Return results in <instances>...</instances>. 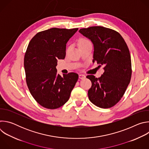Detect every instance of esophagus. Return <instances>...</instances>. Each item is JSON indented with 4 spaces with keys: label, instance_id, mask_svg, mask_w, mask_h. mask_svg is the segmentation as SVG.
Returning a JSON list of instances; mask_svg holds the SVG:
<instances>
[{
    "label": "esophagus",
    "instance_id": "1",
    "mask_svg": "<svg viewBox=\"0 0 149 149\" xmlns=\"http://www.w3.org/2000/svg\"><path fill=\"white\" fill-rule=\"evenodd\" d=\"M79 78L80 79H84L85 78H86V75H84V74H79Z\"/></svg>",
    "mask_w": 149,
    "mask_h": 149
}]
</instances>
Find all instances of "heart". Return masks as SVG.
I'll return each instance as SVG.
<instances>
[{"mask_svg":"<svg viewBox=\"0 0 149 149\" xmlns=\"http://www.w3.org/2000/svg\"><path fill=\"white\" fill-rule=\"evenodd\" d=\"M91 44V42L88 39L86 38H82L79 40L78 46L81 45H85V44Z\"/></svg>","mask_w":149,"mask_h":149,"instance_id":"1","label":"heart"}]
</instances>
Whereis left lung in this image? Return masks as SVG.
I'll list each match as a JSON object with an SVG mask.
<instances>
[{
  "instance_id": "8db88e82",
  "label": "left lung",
  "mask_w": 149,
  "mask_h": 149,
  "mask_svg": "<svg viewBox=\"0 0 149 149\" xmlns=\"http://www.w3.org/2000/svg\"><path fill=\"white\" fill-rule=\"evenodd\" d=\"M79 33L91 40L94 45L93 62L104 67L98 78L89 75L92 82L88 91L90 101L97 107L109 109L123 97L130 82L132 62L129 49L121 35L102 26L79 29Z\"/></svg>"
}]
</instances>
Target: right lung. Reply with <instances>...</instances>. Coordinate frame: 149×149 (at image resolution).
<instances>
[{
    "label": "right lung",
    "instance_id": "1",
    "mask_svg": "<svg viewBox=\"0 0 149 149\" xmlns=\"http://www.w3.org/2000/svg\"><path fill=\"white\" fill-rule=\"evenodd\" d=\"M78 28H53L36 33L31 40L25 58L26 81L29 91L42 107L56 109L65 104L78 79L75 72L57 74L58 59L66 55V44Z\"/></svg>",
    "mask_w": 149,
    "mask_h": 149
}]
</instances>
